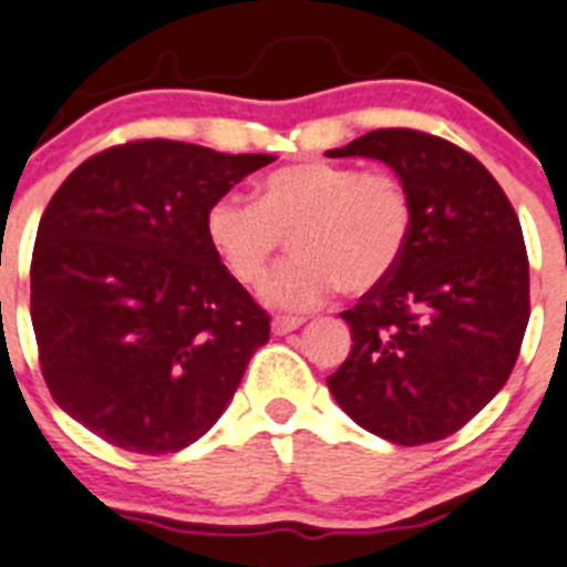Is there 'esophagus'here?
Segmentation results:
<instances>
[{
	"instance_id": "obj_1",
	"label": "esophagus",
	"mask_w": 567,
	"mask_h": 567,
	"mask_svg": "<svg viewBox=\"0 0 567 567\" xmlns=\"http://www.w3.org/2000/svg\"><path fill=\"white\" fill-rule=\"evenodd\" d=\"M302 322H306L302 317H276V319H272V333L286 336V333H291V330L300 328Z\"/></svg>"
}]
</instances>
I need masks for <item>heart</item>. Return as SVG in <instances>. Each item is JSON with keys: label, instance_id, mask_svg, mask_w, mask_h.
Instances as JSON below:
<instances>
[{"label": "heart", "instance_id": "heart-1", "mask_svg": "<svg viewBox=\"0 0 567 567\" xmlns=\"http://www.w3.org/2000/svg\"><path fill=\"white\" fill-rule=\"evenodd\" d=\"M413 198L389 171L302 159L259 178L250 200L223 195L204 234L223 270L259 286L289 237L291 254L265 284L270 306L308 311L341 289L367 295L396 272L413 237Z\"/></svg>", "mask_w": 567, "mask_h": 567}]
</instances>
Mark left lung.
Instances as JSON below:
<instances>
[{"mask_svg": "<svg viewBox=\"0 0 567 567\" xmlns=\"http://www.w3.org/2000/svg\"><path fill=\"white\" fill-rule=\"evenodd\" d=\"M328 156L380 159L408 184L413 237L394 276L341 313V411L402 446L457 433L498 394L529 322L518 215L480 159L416 128H374Z\"/></svg>", "mask_w": 567, "mask_h": 567, "instance_id": "1", "label": "left lung"}]
</instances>
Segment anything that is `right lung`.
<instances>
[{
  "label": "right lung",
  "instance_id": "1",
  "mask_svg": "<svg viewBox=\"0 0 567 567\" xmlns=\"http://www.w3.org/2000/svg\"><path fill=\"white\" fill-rule=\"evenodd\" d=\"M272 159L132 140L82 162L49 200L30 270L41 372L106 444L165 455L198 441L270 339L204 217Z\"/></svg>",
  "mask_w": 567,
  "mask_h": 567
}]
</instances>
